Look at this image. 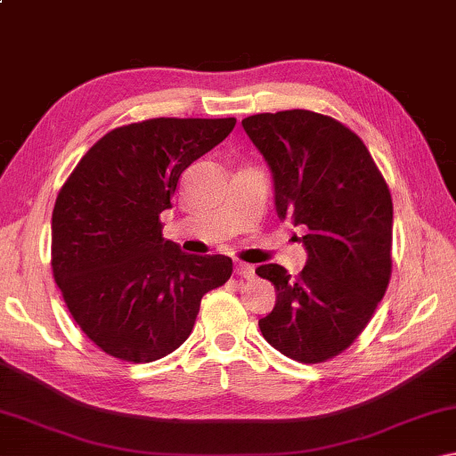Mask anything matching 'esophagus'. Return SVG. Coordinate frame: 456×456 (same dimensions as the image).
<instances>
[{"label": "esophagus", "mask_w": 456, "mask_h": 456, "mask_svg": "<svg viewBox=\"0 0 456 456\" xmlns=\"http://www.w3.org/2000/svg\"><path fill=\"white\" fill-rule=\"evenodd\" d=\"M235 273L239 277H243V280H253V275H256V267L249 264H241V261H239V264H235Z\"/></svg>", "instance_id": "34e87169"}]
</instances>
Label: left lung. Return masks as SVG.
I'll return each instance as SVG.
<instances>
[{
    "mask_svg": "<svg viewBox=\"0 0 456 456\" xmlns=\"http://www.w3.org/2000/svg\"><path fill=\"white\" fill-rule=\"evenodd\" d=\"M241 125L272 173L277 217L307 227L302 273L277 264L256 269L277 293L259 330L283 356L326 362L362 334L388 288V184L366 144L323 114L265 112Z\"/></svg>",
    "mask_w": 456,
    "mask_h": 456,
    "instance_id": "left-lung-1",
    "label": "left lung"
}]
</instances>
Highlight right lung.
Masks as SVG:
<instances>
[{
	"label": "right lung",
	"mask_w": 456,
	"mask_h": 456,
	"mask_svg": "<svg viewBox=\"0 0 456 456\" xmlns=\"http://www.w3.org/2000/svg\"><path fill=\"white\" fill-rule=\"evenodd\" d=\"M235 118H152L114 128L76 165L52 213V269L72 318L100 350L144 364L175 352L200 299L233 261L189 256L163 237L181 173Z\"/></svg>",
	"instance_id": "1"
}]
</instances>
